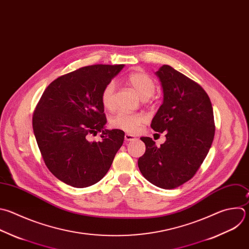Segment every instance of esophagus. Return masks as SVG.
<instances>
[{
    "instance_id": "esophagus-1",
    "label": "esophagus",
    "mask_w": 249,
    "mask_h": 249,
    "mask_svg": "<svg viewBox=\"0 0 249 249\" xmlns=\"http://www.w3.org/2000/svg\"><path fill=\"white\" fill-rule=\"evenodd\" d=\"M124 139H125V141H126V142H129V141H133V140H135L136 138H135V136H133V135H131V134H126V135H125V137H124Z\"/></svg>"
}]
</instances>
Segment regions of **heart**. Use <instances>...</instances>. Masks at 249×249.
<instances>
[{
    "mask_svg": "<svg viewBox=\"0 0 249 249\" xmlns=\"http://www.w3.org/2000/svg\"><path fill=\"white\" fill-rule=\"evenodd\" d=\"M126 82L142 100L149 99L156 90L155 81L143 72H133L129 74L126 77ZM114 84L112 82H109L105 86L102 92V104L103 107L107 110H111L114 108ZM144 121L145 116L142 113L119 112L110 119V125L113 128L120 129L129 133H134L138 131L140 126Z\"/></svg>",
    "mask_w": 249,
    "mask_h": 249,
    "instance_id": "obj_1",
    "label": "heart"
}]
</instances>
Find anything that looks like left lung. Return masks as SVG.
Returning <instances> with one entry per match:
<instances>
[{
  "instance_id": "1",
  "label": "left lung",
  "mask_w": 249,
  "mask_h": 249,
  "mask_svg": "<svg viewBox=\"0 0 249 249\" xmlns=\"http://www.w3.org/2000/svg\"><path fill=\"white\" fill-rule=\"evenodd\" d=\"M163 90V104L150 127L166 132V141L155 145L148 137L141 140L145 152L138 160L142 176L152 185L175 189L191 180L205 159L215 134L213 108L202 87L169 65L155 72Z\"/></svg>"
}]
</instances>
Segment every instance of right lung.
Wrapping results in <instances>:
<instances>
[{
	"label": "right lung",
	"mask_w": 249,
	"mask_h": 249,
	"mask_svg": "<svg viewBox=\"0 0 249 249\" xmlns=\"http://www.w3.org/2000/svg\"><path fill=\"white\" fill-rule=\"evenodd\" d=\"M124 64H95L64 74L47 87L33 113L34 135L52 174L74 188L101 181L124 141V132L107 130L101 96ZM102 132V140L88 136Z\"/></svg>",
	"instance_id": "1"
}]
</instances>
